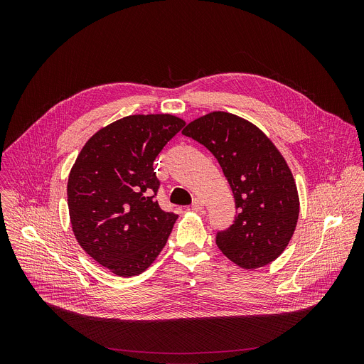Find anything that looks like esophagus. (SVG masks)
I'll use <instances>...</instances> for the list:
<instances>
[{"instance_id": "1", "label": "esophagus", "mask_w": 364, "mask_h": 364, "mask_svg": "<svg viewBox=\"0 0 364 364\" xmlns=\"http://www.w3.org/2000/svg\"><path fill=\"white\" fill-rule=\"evenodd\" d=\"M204 207V201L201 200V198H194L193 200V204H191V210H196V212H198V210H201Z\"/></svg>"}]
</instances>
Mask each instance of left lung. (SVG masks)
Segmentation results:
<instances>
[{
    "instance_id": "1",
    "label": "left lung",
    "mask_w": 364,
    "mask_h": 364,
    "mask_svg": "<svg viewBox=\"0 0 364 364\" xmlns=\"http://www.w3.org/2000/svg\"><path fill=\"white\" fill-rule=\"evenodd\" d=\"M183 134L215 155L235 196L239 213L218 233L219 249L243 269L274 262L299 215L296 184L281 151L255 124L223 111L191 121Z\"/></svg>"
}]
</instances>
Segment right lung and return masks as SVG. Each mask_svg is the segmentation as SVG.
Listing matches in <instances>:
<instances>
[{
	"mask_svg": "<svg viewBox=\"0 0 364 364\" xmlns=\"http://www.w3.org/2000/svg\"><path fill=\"white\" fill-rule=\"evenodd\" d=\"M186 125L171 114L129 115L95 132L70 170L68 205L77 243L112 274H142L177 220L154 198V160Z\"/></svg>",
	"mask_w": 364,
	"mask_h": 364,
	"instance_id": "right-lung-1",
	"label": "right lung"
}]
</instances>
